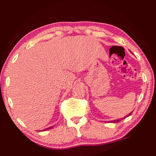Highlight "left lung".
Masks as SVG:
<instances>
[{
	"mask_svg": "<svg viewBox=\"0 0 156 156\" xmlns=\"http://www.w3.org/2000/svg\"><path fill=\"white\" fill-rule=\"evenodd\" d=\"M131 115V113H130V114H129L127 115V116H125L123 118H120V119H118V120H112V121H110V122H118L119 121H120V120H122V119H125L126 117H129V116H130V115Z\"/></svg>",
	"mask_w": 156,
	"mask_h": 156,
	"instance_id": "obj_1",
	"label": "left lung"
}]
</instances>
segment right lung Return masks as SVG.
I'll return each mask as SVG.
<instances>
[{"label": "right lung", "mask_w": 156, "mask_h": 156, "mask_svg": "<svg viewBox=\"0 0 156 156\" xmlns=\"http://www.w3.org/2000/svg\"><path fill=\"white\" fill-rule=\"evenodd\" d=\"M53 127V126H50V127H49V128H47V129H44V130H48V129H52V128Z\"/></svg>", "instance_id": "add662e5"}]
</instances>
